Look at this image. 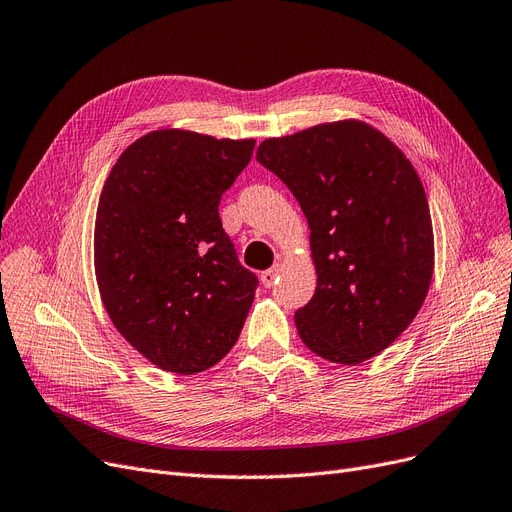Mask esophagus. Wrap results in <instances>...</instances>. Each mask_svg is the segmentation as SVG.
Instances as JSON below:
<instances>
[{"instance_id": "obj_1", "label": "esophagus", "mask_w": 512, "mask_h": 512, "mask_svg": "<svg viewBox=\"0 0 512 512\" xmlns=\"http://www.w3.org/2000/svg\"><path fill=\"white\" fill-rule=\"evenodd\" d=\"M281 269H284V267H281V264H275V267H271L269 271H262V273H260L262 286H264V288H271V286L275 284V281H277V277H279Z\"/></svg>"}]
</instances>
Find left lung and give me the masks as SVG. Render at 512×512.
<instances>
[{
  "instance_id": "1",
  "label": "left lung",
  "mask_w": 512,
  "mask_h": 512,
  "mask_svg": "<svg viewBox=\"0 0 512 512\" xmlns=\"http://www.w3.org/2000/svg\"><path fill=\"white\" fill-rule=\"evenodd\" d=\"M256 161L301 205L317 288L294 313L298 337L324 360L360 364L390 347L426 301L432 218L411 161L362 120L271 137Z\"/></svg>"
}]
</instances>
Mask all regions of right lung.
<instances>
[{"mask_svg": "<svg viewBox=\"0 0 512 512\" xmlns=\"http://www.w3.org/2000/svg\"><path fill=\"white\" fill-rule=\"evenodd\" d=\"M254 139L182 129L139 137L103 184L95 275L112 324L158 368L195 375L239 339L258 277L241 267L218 205Z\"/></svg>", "mask_w": 512, "mask_h": 512, "instance_id": "right-lung-1", "label": "right lung"}]
</instances>
